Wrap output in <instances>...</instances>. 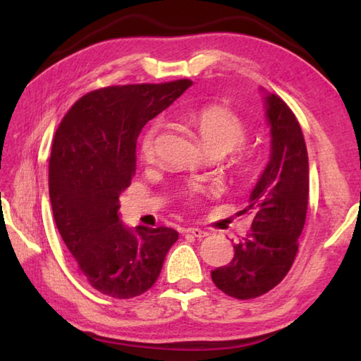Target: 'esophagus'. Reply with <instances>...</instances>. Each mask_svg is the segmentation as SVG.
<instances>
[{
	"mask_svg": "<svg viewBox=\"0 0 361 361\" xmlns=\"http://www.w3.org/2000/svg\"><path fill=\"white\" fill-rule=\"evenodd\" d=\"M186 234H189V235H194V237H197V239H202V237H206V235H208V233L203 231V229H200V228H195V226H190V228H188V229H186Z\"/></svg>",
	"mask_w": 361,
	"mask_h": 361,
	"instance_id": "esophagus-1",
	"label": "esophagus"
}]
</instances>
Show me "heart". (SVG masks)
I'll return each mask as SVG.
<instances>
[{
  "instance_id": "1",
  "label": "heart",
  "mask_w": 361,
  "mask_h": 361,
  "mask_svg": "<svg viewBox=\"0 0 361 361\" xmlns=\"http://www.w3.org/2000/svg\"><path fill=\"white\" fill-rule=\"evenodd\" d=\"M189 124L195 128L204 147L211 153H220V155H225V153L237 149L248 137L247 122L226 105L211 104L192 110L189 113ZM158 128L159 122H152L142 135L140 153L145 161H150L153 155H155V140ZM250 163V155H247V153H239V155L233 158V164L239 169H247ZM209 190L211 189L194 186L190 189V192L202 194L209 192Z\"/></svg>"
}]
</instances>
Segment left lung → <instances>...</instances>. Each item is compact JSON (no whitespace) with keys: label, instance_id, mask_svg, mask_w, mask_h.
Returning <instances> with one entry per match:
<instances>
[{"label":"left lung","instance_id":"1","mask_svg":"<svg viewBox=\"0 0 361 361\" xmlns=\"http://www.w3.org/2000/svg\"><path fill=\"white\" fill-rule=\"evenodd\" d=\"M271 155L248 204L251 231L234 245L231 262L211 271L217 288L235 299L265 295L286 278L298 252L309 203L307 147L296 116L278 94L267 96Z\"/></svg>","mask_w":361,"mask_h":361}]
</instances>
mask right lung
<instances>
[{
  "mask_svg": "<svg viewBox=\"0 0 361 361\" xmlns=\"http://www.w3.org/2000/svg\"><path fill=\"white\" fill-rule=\"evenodd\" d=\"M192 85H113L90 91L63 116L49 159V197L60 235L90 286L130 299L142 295L178 240L172 228L119 221V195L136 171V140L142 127Z\"/></svg>",
  "mask_w": 361,
  "mask_h": 361,
  "instance_id": "obj_1",
  "label": "right lung"
}]
</instances>
